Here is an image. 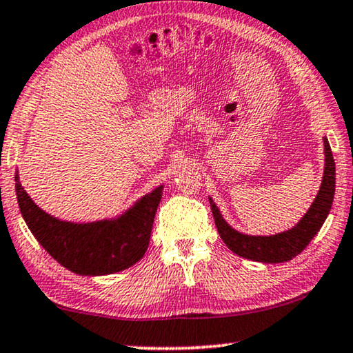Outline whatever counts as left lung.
Returning a JSON list of instances; mask_svg holds the SVG:
<instances>
[{"instance_id": "8db88e82", "label": "left lung", "mask_w": 353, "mask_h": 353, "mask_svg": "<svg viewBox=\"0 0 353 353\" xmlns=\"http://www.w3.org/2000/svg\"><path fill=\"white\" fill-rule=\"evenodd\" d=\"M324 145V171L321 185L313 203L297 224L288 231L271 234V236H248L239 232L224 219L218 205L208 196L211 211H213L216 228L223 242L236 255L260 263H284L292 260L302 253L312 239L316 236L327 214H330L332 200L336 192V163L326 137H323Z\"/></svg>"}]
</instances>
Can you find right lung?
Here are the masks:
<instances>
[{
  "mask_svg": "<svg viewBox=\"0 0 353 353\" xmlns=\"http://www.w3.org/2000/svg\"><path fill=\"white\" fill-rule=\"evenodd\" d=\"M19 210L30 232L59 265L79 276L124 271L147 252L164 185H158L114 218L88 223L59 219L41 210L23 190L16 171Z\"/></svg>",
  "mask_w": 353,
  "mask_h": 353,
  "instance_id": "1",
  "label": "right lung"
}]
</instances>
